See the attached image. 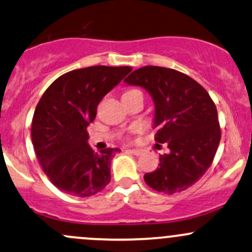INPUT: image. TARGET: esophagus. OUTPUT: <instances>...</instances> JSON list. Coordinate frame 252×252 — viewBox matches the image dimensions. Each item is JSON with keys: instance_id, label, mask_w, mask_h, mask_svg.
Listing matches in <instances>:
<instances>
[{"instance_id": "34e87169", "label": "esophagus", "mask_w": 252, "mask_h": 252, "mask_svg": "<svg viewBox=\"0 0 252 252\" xmlns=\"http://www.w3.org/2000/svg\"><path fill=\"white\" fill-rule=\"evenodd\" d=\"M129 153H131V154H134V156L139 157L143 153V152L141 151V149H129Z\"/></svg>"}]
</instances>
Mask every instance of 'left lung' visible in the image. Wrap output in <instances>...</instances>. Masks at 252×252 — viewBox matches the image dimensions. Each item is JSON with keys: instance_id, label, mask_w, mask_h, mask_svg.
Wrapping results in <instances>:
<instances>
[{"instance_id": "8db88e82", "label": "left lung", "mask_w": 252, "mask_h": 252, "mask_svg": "<svg viewBox=\"0 0 252 252\" xmlns=\"http://www.w3.org/2000/svg\"><path fill=\"white\" fill-rule=\"evenodd\" d=\"M124 82L151 94L154 140L170 149L160 156L157 170L143 179L157 191H184L206 173L217 153L221 131L214 101L198 82L175 69L146 65Z\"/></svg>"}]
</instances>
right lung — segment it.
Returning <instances> with one entry per match:
<instances>
[{
	"label": "right lung",
	"mask_w": 252,
	"mask_h": 252,
	"mask_svg": "<svg viewBox=\"0 0 252 252\" xmlns=\"http://www.w3.org/2000/svg\"><path fill=\"white\" fill-rule=\"evenodd\" d=\"M131 67L94 65L63 74L44 92L32 120L35 156L51 183L75 197H90L110 183V165L120 148L95 153L87 126L96 107Z\"/></svg>",
	"instance_id": "obj_1"
}]
</instances>
